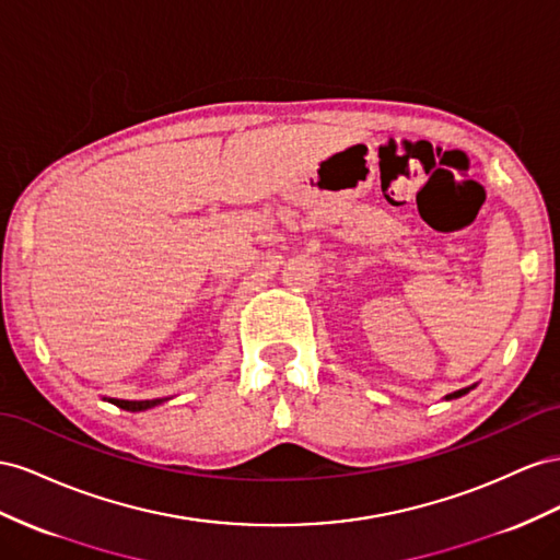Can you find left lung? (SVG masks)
Here are the masks:
<instances>
[{
	"mask_svg": "<svg viewBox=\"0 0 560 560\" xmlns=\"http://www.w3.org/2000/svg\"><path fill=\"white\" fill-rule=\"evenodd\" d=\"M467 392H469V389H459V392H455V394H451V396H448V398H457V396H462V394H467Z\"/></svg>",
	"mask_w": 560,
	"mask_h": 560,
	"instance_id": "left-lung-1",
	"label": "left lung"
}]
</instances>
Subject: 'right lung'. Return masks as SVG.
Instances as JSON below:
<instances>
[{"label": "right lung", "mask_w": 560, "mask_h": 560, "mask_svg": "<svg viewBox=\"0 0 560 560\" xmlns=\"http://www.w3.org/2000/svg\"><path fill=\"white\" fill-rule=\"evenodd\" d=\"M164 401H166V398H152V401H121V398H109V404H115V406H119L124 410H133V412L148 410V408L159 406V404H164Z\"/></svg>", "instance_id": "right-lung-1"}]
</instances>
